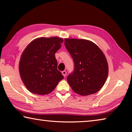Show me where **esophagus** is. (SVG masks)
Wrapping results in <instances>:
<instances>
[{"label": "esophagus", "instance_id": "obj_1", "mask_svg": "<svg viewBox=\"0 0 132 132\" xmlns=\"http://www.w3.org/2000/svg\"><path fill=\"white\" fill-rule=\"evenodd\" d=\"M62 74L63 76L65 77L67 75V71H62Z\"/></svg>", "mask_w": 132, "mask_h": 132}]
</instances>
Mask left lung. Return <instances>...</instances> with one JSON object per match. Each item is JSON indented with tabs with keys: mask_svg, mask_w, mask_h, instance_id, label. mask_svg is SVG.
I'll list each match as a JSON object with an SVG mask.
<instances>
[{
	"mask_svg": "<svg viewBox=\"0 0 132 132\" xmlns=\"http://www.w3.org/2000/svg\"><path fill=\"white\" fill-rule=\"evenodd\" d=\"M64 41L74 62V71L67 78L72 89L82 96L99 91L108 75V64L104 54L89 40L65 38Z\"/></svg>",
	"mask_w": 132,
	"mask_h": 132,
	"instance_id": "obj_1",
	"label": "left lung"
}]
</instances>
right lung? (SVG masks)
Returning <instances> with one entry per match:
<instances>
[{"mask_svg": "<svg viewBox=\"0 0 132 132\" xmlns=\"http://www.w3.org/2000/svg\"><path fill=\"white\" fill-rule=\"evenodd\" d=\"M61 38L40 37L30 43L21 54L19 72L27 89L33 94L46 95L53 91L64 78L57 70L55 54L61 47Z\"/></svg>", "mask_w": 132, "mask_h": 132, "instance_id": "add662e5", "label": "right lung"}]
</instances>
